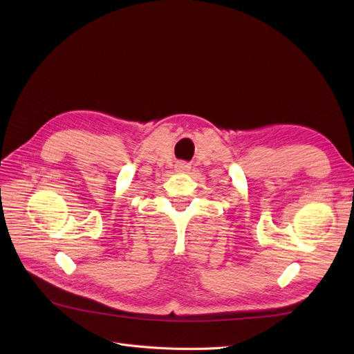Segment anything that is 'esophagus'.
<instances>
[{"instance_id":"obj_1","label":"esophagus","mask_w":354,"mask_h":354,"mask_svg":"<svg viewBox=\"0 0 354 354\" xmlns=\"http://www.w3.org/2000/svg\"><path fill=\"white\" fill-rule=\"evenodd\" d=\"M176 169L178 171V173H186V171L190 169V167H189V164H186V162H183V160H181V162H177Z\"/></svg>"}]
</instances>
